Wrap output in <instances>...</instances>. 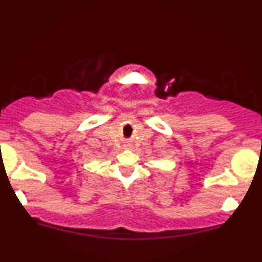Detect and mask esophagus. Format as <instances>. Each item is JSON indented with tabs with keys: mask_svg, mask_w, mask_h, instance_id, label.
Wrapping results in <instances>:
<instances>
[{
	"mask_svg": "<svg viewBox=\"0 0 262 262\" xmlns=\"http://www.w3.org/2000/svg\"><path fill=\"white\" fill-rule=\"evenodd\" d=\"M124 148H125V149H132V148H133V144H132V143H125V144H124Z\"/></svg>",
	"mask_w": 262,
	"mask_h": 262,
	"instance_id": "34e87169",
	"label": "esophagus"
}]
</instances>
